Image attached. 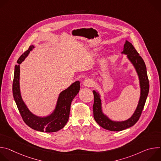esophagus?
Wrapping results in <instances>:
<instances>
[{
    "label": "esophagus",
    "mask_w": 161,
    "mask_h": 161,
    "mask_svg": "<svg viewBox=\"0 0 161 161\" xmlns=\"http://www.w3.org/2000/svg\"><path fill=\"white\" fill-rule=\"evenodd\" d=\"M83 85L87 87H91L94 85V82L91 79H86L83 81Z\"/></svg>",
    "instance_id": "obj_1"
}]
</instances>
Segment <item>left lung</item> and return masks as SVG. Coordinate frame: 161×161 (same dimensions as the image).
<instances>
[{"mask_svg":"<svg viewBox=\"0 0 161 161\" xmlns=\"http://www.w3.org/2000/svg\"><path fill=\"white\" fill-rule=\"evenodd\" d=\"M122 53L127 55V58L134 66L137 73L138 75L141 88V96L138 105L130 119L123 122H114L108 119L103 113L100 96L97 92L95 90L93 91L94 96V103L93 105L94 119L101 127L111 131H121L133 126L138 121L144 108L149 92V80L147 76V67L143 59L137 53L133 45L127 41H126L124 44V50Z\"/></svg>","mask_w":161,"mask_h":161,"instance_id":"1","label":"left lung"}]
</instances>
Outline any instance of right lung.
<instances>
[{"mask_svg": "<svg viewBox=\"0 0 161 161\" xmlns=\"http://www.w3.org/2000/svg\"><path fill=\"white\" fill-rule=\"evenodd\" d=\"M33 45L23 53L17 60L15 65L14 79L13 82V94L14 99L23 120L31 128L46 132H53L62 129L66 124L69 117L71 102L79 92L80 81L73 83L69 87L60 94L55 109L50 116L39 117L32 114L23 101L19 91V64L24 60L30 52L34 48Z\"/></svg>", "mask_w": 161, "mask_h": 161, "instance_id": "1", "label": "right lung"}]
</instances>
